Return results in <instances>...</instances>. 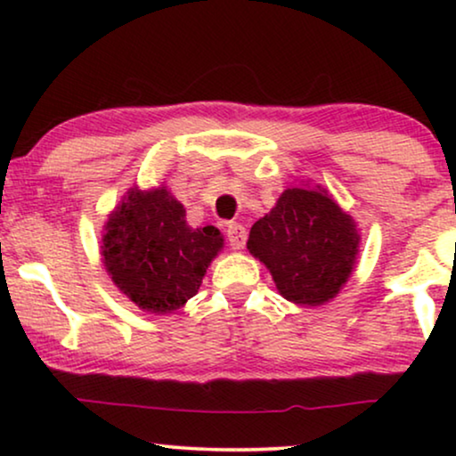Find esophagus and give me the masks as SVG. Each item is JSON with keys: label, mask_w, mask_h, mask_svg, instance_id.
Instances as JSON below:
<instances>
[{"label": "esophagus", "mask_w": 456, "mask_h": 456, "mask_svg": "<svg viewBox=\"0 0 456 456\" xmlns=\"http://www.w3.org/2000/svg\"><path fill=\"white\" fill-rule=\"evenodd\" d=\"M226 236H228L230 247L239 251V248L245 247V242H247V228L239 222H230L226 226Z\"/></svg>", "instance_id": "1"}]
</instances>
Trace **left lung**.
<instances>
[{
	"label": "left lung",
	"mask_w": 456,
	"mask_h": 456,
	"mask_svg": "<svg viewBox=\"0 0 456 456\" xmlns=\"http://www.w3.org/2000/svg\"><path fill=\"white\" fill-rule=\"evenodd\" d=\"M247 248L264 261L284 298L322 305L351 276L359 234L326 191L295 186L253 224Z\"/></svg>",
	"instance_id": "8db88e82"
}]
</instances>
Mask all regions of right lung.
<instances>
[{
	"label": "right lung",
	"instance_id": "obj_1",
	"mask_svg": "<svg viewBox=\"0 0 456 456\" xmlns=\"http://www.w3.org/2000/svg\"><path fill=\"white\" fill-rule=\"evenodd\" d=\"M222 245L220 230L191 228L183 205L161 186L128 192L105 226L102 255L130 301L151 314H170L197 295Z\"/></svg>",
	"mask_w": 456,
	"mask_h": 456
}]
</instances>
